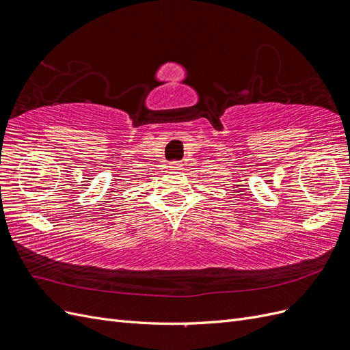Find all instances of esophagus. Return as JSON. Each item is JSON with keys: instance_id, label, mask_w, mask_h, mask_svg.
<instances>
[{"instance_id": "1", "label": "esophagus", "mask_w": 350, "mask_h": 350, "mask_svg": "<svg viewBox=\"0 0 350 350\" xmlns=\"http://www.w3.org/2000/svg\"><path fill=\"white\" fill-rule=\"evenodd\" d=\"M171 171H181V169H184L183 167V163H179V162H174V163H171Z\"/></svg>"}]
</instances>
